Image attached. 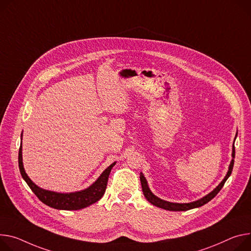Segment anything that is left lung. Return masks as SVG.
Instances as JSON below:
<instances>
[{
  "label": "left lung",
  "instance_id": "left-lung-1",
  "mask_svg": "<svg viewBox=\"0 0 251 251\" xmlns=\"http://www.w3.org/2000/svg\"><path fill=\"white\" fill-rule=\"evenodd\" d=\"M236 137H237V132L235 134L234 141H235ZM231 156H232V159H231L229 167H228V171H227V173H226L225 177L223 178V180L220 182V183L211 192H209L207 195L203 196L202 198H200L198 200H195V201H192V202H189V203H176V202H169V201H166V200H163L161 198H159L156 195H154L153 192L150 190L149 185H148V182H147L144 174L141 172L140 173V181H141L143 194H144L145 198L151 204H153L154 206H157L159 208H162V209H165V210H169V211H186V210H190V209H193V208L200 207V206H202V205L209 202L211 199H213L216 196V194L223 187L225 181L228 179V177L231 175V172H232V169H233V164H234V157H235L234 142H233V145H232V154H231Z\"/></svg>",
  "mask_w": 251,
  "mask_h": 251
}]
</instances>
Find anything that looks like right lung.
Here are the masks:
<instances>
[{
    "instance_id": "1",
    "label": "right lung",
    "mask_w": 251,
    "mask_h": 251,
    "mask_svg": "<svg viewBox=\"0 0 251 251\" xmlns=\"http://www.w3.org/2000/svg\"><path fill=\"white\" fill-rule=\"evenodd\" d=\"M22 139L23 132L21 134V141ZM115 164L116 162H114L109 167H107L94 183L91 184L86 189L69 193H61L43 189L34 183L26 173L24 165H23L22 143L19 149V169L23 179L26 181V183L29 185L32 191L44 204L59 210H79L99 201L105 193L109 174Z\"/></svg>"
}]
</instances>
